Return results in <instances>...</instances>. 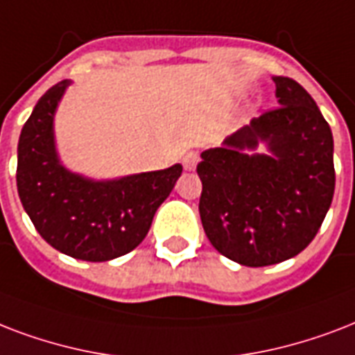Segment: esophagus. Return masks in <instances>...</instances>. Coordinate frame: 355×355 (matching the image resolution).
<instances>
[{"mask_svg": "<svg viewBox=\"0 0 355 355\" xmlns=\"http://www.w3.org/2000/svg\"><path fill=\"white\" fill-rule=\"evenodd\" d=\"M198 161H200L198 153L189 152V153H185V157H183V166H185V170H194L196 168Z\"/></svg>", "mask_w": 355, "mask_h": 355, "instance_id": "esophagus-1", "label": "esophagus"}]
</instances>
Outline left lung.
Segmentation results:
<instances>
[{
    "instance_id": "1",
    "label": "left lung",
    "mask_w": 355,
    "mask_h": 355,
    "mask_svg": "<svg viewBox=\"0 0 355 355\" xmlns=\"http://www.w3.org/2000/svg\"><path fill=\"white\" fill-rule=\"evenodd\" d=\"M279 107L202 152L200 218L211 244L244 266L295 257L311 243L335 191L334 135L295 79L276 76ZM261 141L269 152H254Z\"/></svg>"
}]
</instances>
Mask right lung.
Instances as JSON below:
<instances>
[{"instance_id": "add662e5", "label": "right lung", "mask_w": 355, "mask_h": 355, "mask_svg": "<svg viewBox=\"0 0 355 355\" xmlns=\"http://www.w3.org/2000/svg\"><path fill=\"white\" fill-rule=\"evenodd\" d=\"M70 79L38 100L18 140L16 185L40 237L73 259L111 261L129 254L150 232L183 166L92 180L60 163L53 120Z\"/></svg>"}]
</instances>
